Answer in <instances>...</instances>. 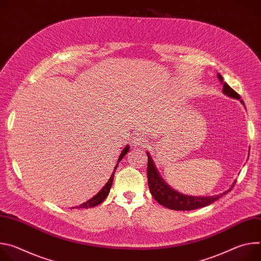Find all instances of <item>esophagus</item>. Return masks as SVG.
<instances>
[{
    "mask_svg": "<svg viewBox=\"0 0 261 261\" xmlns=\"http://www.w3.org/2000/svg\"><path fill=\"white\" fill-rule=\"evenodd\" d=\"M146 142H147L146 139H145L143 136H141V135H136V136L133 137V139H132V144H133V146H135V147L144 146Z\"/></svg>",
    "mask_w": 261,
    "mask_h": 261,
    "instance_id": "34e87169",
    "label": "esophagus"
}]
</instances>
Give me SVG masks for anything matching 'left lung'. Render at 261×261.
Segmentation results:
<instances>
[{"label": "left lung", "mask_w": 261, "mask_h": 261, "mask_svg": "<svg viewBox=\"0 0 261 261\" xmlns=\"http://www.w3.org/2000/svg\"><path fill=\"white\" fill-rule=\"evenodd\" d=\"M218 79L220 80L221 84H223V93L226 96L233 98V99H241V96L232 90L226 83L223 82L222 75L218 73ZM241 102H243L241 100ZM147 155V182H148V188H150L151 194L153 197L163 206L174 210V211H192L196 210L205 205H208L213 203L214 201L218 200L223 194L228 193L234 186H231V188L227 191L223 192L222 194L215 195V196H189L181 194L174 189L170 188V186L165 182V180L161 177L160 173L158 172L154 161L151 158L150 153L146 152Z\"/></svg>", "instance_id": "obj_1"}]
</instances>
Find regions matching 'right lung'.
I'll list each match as a JSON object with an SVG mask.
<instances>
[{
    "instance_id": "obj_1",
    "label": "right lung",
    "mask_w": 261,
    "mask_h": 261,
    "mask_svg": "<svg viewBox=\"0 0 261 261\" xmlns=\"http://www.w3.org/2000/svg\"><path fill=\"white\" fill-rule=\"evenodd\" d=\"M129 148H130V146L129 145H126L125 146V148L123 150V152L121 153V155L119 156V159H118V163H117V165H116V167H115V169H114V171H113V173H111V176L109 177V179H108V181L105 184V186L104 187L94 196V197H92L91 199H89L88 201H86V202H84L83 204H81V205H79V206H74L73 208H89V207H94V206H96V205H98V204H100L102 201H104V199L107 197V195H108V193H109V190H110V188H111V185H113V181H114V176H115V172H116V169L118 168V165H119V162L124 158V156L129 152Z\"/></svg>"
}]
</instances>
